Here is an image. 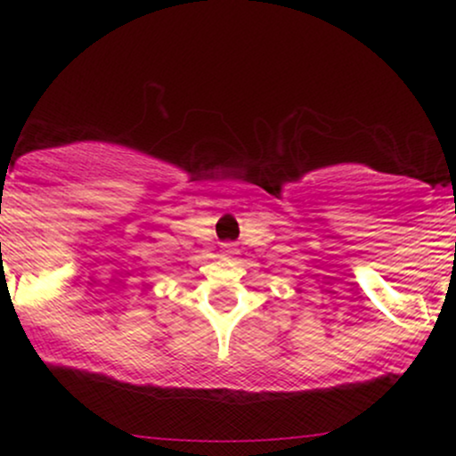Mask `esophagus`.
<instances>
[{"mask_svg":"<svg viewBox=\"0 0 456 456\" xmlns=\"http://www.w3.org/2000/svg\"><path fill=\"white\" fill-rule=\"evenodd\" d=\"M240 250L235 248V244H232V242H227V244H223V255L224 257H235V255H238Z\"/></svg>","mask_w":456,"mask_h":456,"instance_id":"esophagus-1","label":"esophagus"}]
</instances>
